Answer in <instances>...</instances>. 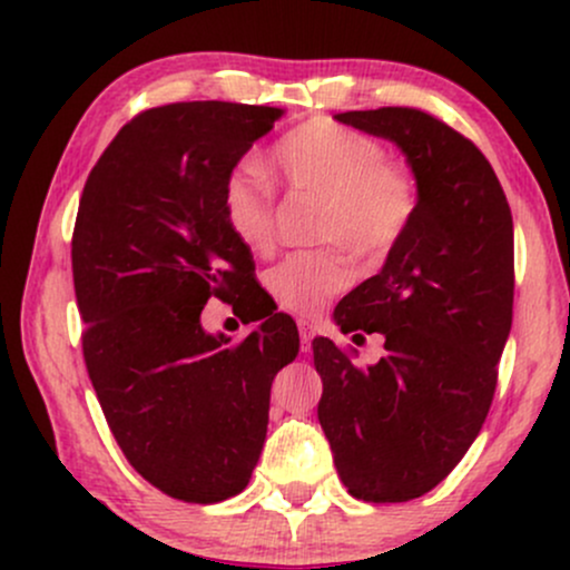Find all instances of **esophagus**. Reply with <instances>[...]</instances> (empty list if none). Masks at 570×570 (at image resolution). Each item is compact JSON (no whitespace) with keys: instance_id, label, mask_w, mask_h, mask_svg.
<instances>
[{"instance_id":"esophagus-1","label":"esophagus","mask_w":570,"mask_h":570,"mask_svg":"<svg viewBox=\"0 0 570 570\" xmlns=\"http://www.w3.org/2000/svg\"><path fill=\"white\" fill-rule=\"evenodd\" d=\"M297 326H299V340H303V351H307L311 348L313 335H316V326H313L311 322H305V318H299Z\"/></svg>"}]
</instances>
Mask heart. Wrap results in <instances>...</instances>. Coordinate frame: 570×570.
I'll list each match as a JSON object with an SVG mask.
<instances>
[{
  "instance_id": "b5f03b06",
  "label": "heart",
  "mask_w": 570,
  "mask_h": 570,
  "mask_svg": "<svg viewBox=\"0 0 570 570\" xmlns=\"http://www.w3.org/2000/svg\"><path fill=\"white\" fill-rule=\"evenodd\" d=\"M372 136L316 117L273 144L267 166L289 189L313 193L326 206L318 238L348 246L362 259H383L402 244L415 222L421 189L415 176L385 160ZM222 219L240 246L267 254L276 244V200L252 171H233L222 187ZM351 284V263L335 246L294 252L267 273V289L286 311H322L332 294Z\"/></svg>"
}]
</instances>
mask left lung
Returning a JSON list of instances; mask_svg holds the SVG:
<instances>
[{"label": "left lung", "instance_id": "left-lung-1", "mask_svg": "<svg viewBox=\"0 0 570 570\" xmlns=\"http://www.w3.org/2000/svg\"><path fill=\"white\" fill-rule=\"evenodd\" d=\"M335 120L394 141L421 189L383 271L335 307L343 335L377 332L385 356L358 367L330 337L313 340L340 480L356 499L399 503L440 485L488 417L512 330V212L485 155L434 115L381 107Z\"/></svg>", "mask_w": 570, "mask_h": 570}]
</instances>
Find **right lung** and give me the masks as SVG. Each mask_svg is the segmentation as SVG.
Listing matches in <instances>:
<instances>
[{
    "label": "right lung",
    "mask_w": 570,
    "mask_h": 570,
    "mask_svg": "<svg viewBox=\"0 0 570 570\" xmlns=\"http://www.w3.org/2000/svg\"><path fill=\"white\" fill-rule=\"evenodd\" d=\"M281 115L230 101L147 109L104 149L77 212L71 273L98 404L130 466L187 503L248 485L273 377L299 351L284 313L240 343L200 324L212 297H254L252 252L225 227L219 200Z\"/></svg>",
    "instance_id": "add662e5"
}]
</instances>
